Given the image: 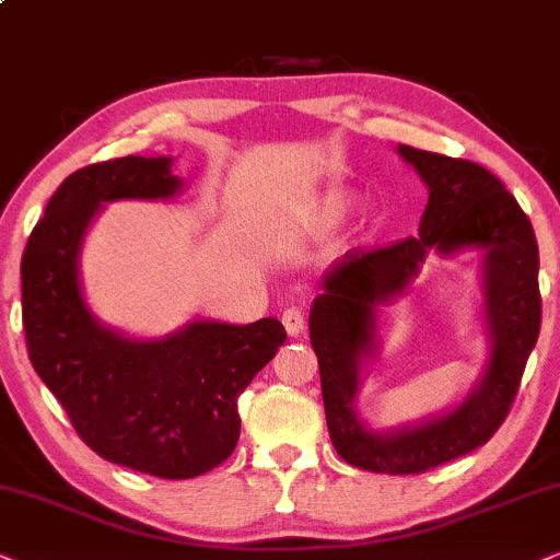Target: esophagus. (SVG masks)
Returning <instances> with one entry per match:
<instances>
[{"label": "esophagus", "mask_w": 560, "mask_h": 560, "mask_svg": "<svg viewBox=\"0 0 560 560\" xmlns=\"http://www.w3.org/2000/svg\"><path fill=\"white\" fill-rule=\"evenodd\" d=\"M281 323H284L287 332L296 338V335L304 330V312L300 307H289L284 310V315H281Z\"/></svg>", "instance_id": "esophagus-1"}]
</instances>
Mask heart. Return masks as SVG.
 Masks as SVG:
<instances>
[{"label":"heart","mask_w":560,"mask_h":560,"mask_svg":"<svg viewBox=\"0 0 560 560\" xmlns=\"http://www.w3.org/2000/svg\"><path fill=\"white\" fill-rule=\"evenodd\" d=\"M348 202H350L348 194L330 191V194H327V197L323 199V205H319V212H323V218H332V214H338V212L346 210Z\"/></svg>","instance_id":"obj_1"}]
</instances>
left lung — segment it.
I'll return each mask as SVG.
<instances>
[{
  "mask_svg": "<svg viewBox=\"0 0 560 560\" xmlns=\"http://www.w3.org/2000/svg\"><path fill=\"white\" fill-rule=\"evenodd\" d=\"M397 153L428 186L420 235L389 248L350 250L323 276L310 310L330 441L350 466L422 474L489 441L510 412L540 332L538 243L527 214L479 163L409 145ZM430 249L482 253L485 331L490 358L460 406L394 431H371L354 409L362 369L377 352V307L404 293Z\"/></svg>",
  "mask_w": 560,
  "mask_h": 560,
  "instance_id": "obj_1",
  "label": "left lung"
}]
</instances>
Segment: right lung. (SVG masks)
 Masks as SVG:
<instances>
[{"label": "right lung", "mask_w": 560, "mask_h": 560, "mask_svg": "<svg viewBox=\"0 0 560 560\" xmlns=\"http://www.w3.org/2000/svg\"><path fill=\"white\" fill-rule=\"evenodd\" d=\"M174 159L128 155L79 168L58 186L22 253L30 363L104 460L194 479L235 451L237 397L284 346L279 319H191L163 338H130L96 319L81 289V245L107 202L171 199Z\"/></svg>", "instance_id": "add662e5"}]
</instances>
